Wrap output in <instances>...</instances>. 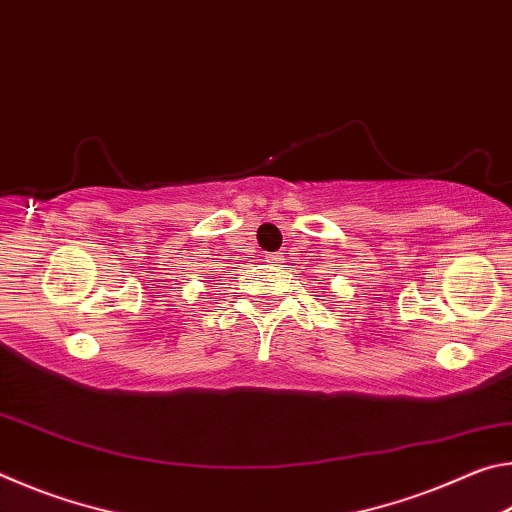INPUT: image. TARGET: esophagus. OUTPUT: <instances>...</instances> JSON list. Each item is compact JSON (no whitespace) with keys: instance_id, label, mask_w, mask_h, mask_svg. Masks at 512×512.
I'll return each mask as SVG.
<instances>
[{"instance_id":"esophagus-1","label":"esophagus","mask_w":512,"mask_h":512,"mask_svg":"<svg viewBox=\"0 0 512 512\" xmlns=\"http://www.w3.org/2000/svg\"><path fill=\"white\" fill-rule=\"evenodd\" d=\"M266 262H268V264H280V262H282V253H271V255H266Z\"/></svg>"}]
</instances>
